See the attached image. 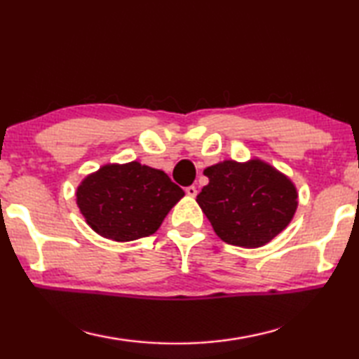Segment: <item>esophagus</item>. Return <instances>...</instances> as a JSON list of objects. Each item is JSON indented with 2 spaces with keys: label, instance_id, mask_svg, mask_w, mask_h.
<instances>
[{
  "label": "esophagus",
  "instance_id": "obj_1",
  "mask_svg": "<svg viewBox=\"0 0 359 359\" xmlns=\"http://www.w3.org/2000/svg\"><path fill=\"white\" fill-rule=\"evenodd\" d=\"M184 191H186V194L189 197H196L197 196V187L196 186H187Z\"/></svg>",
  "mask_w": 359,
  "mask_h": 359
}]
</instances>
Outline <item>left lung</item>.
I'll use <instances>...</instances> for the list:
<instances>
[{
	"instance_id": "1",
	"label": "left lung",
	"mask_w": 359,
	"mask_h": 359,
	"mask_svg": "<svg viewBox=\"0 0 359 359\" xmlns=\"http://www.w3.org/2000/svg\"><path fill=\"white\" fill-rule=\"evenodd\" d=\"M203 173L210 183L197 202L225 243L260 248L279 235L294 216L297 187L266 162L224 161Z\"/></svg>"
}]
</instances>
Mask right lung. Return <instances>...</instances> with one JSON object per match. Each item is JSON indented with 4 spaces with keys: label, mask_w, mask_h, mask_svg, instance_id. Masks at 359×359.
Returning a JSON list of instances; mask_svg holds the SVG:
<instances>
[{
    "label": "right lung",
    "mask_w": 359,
    "mask_h": 359,
    "mask_svg": "<svg viewBox=\"0 0 359 359\" xmlns=\"http://www.w3.org/2000/svg\"><path fill=\"white\" fill-rule=\"evenodd\" d=\"M183 196L167 173L134 161L88 175L77 187V205L100 236L134 241L153 235Z\"/></svg>",
    "instance_id": "1"
}]
</instances>
